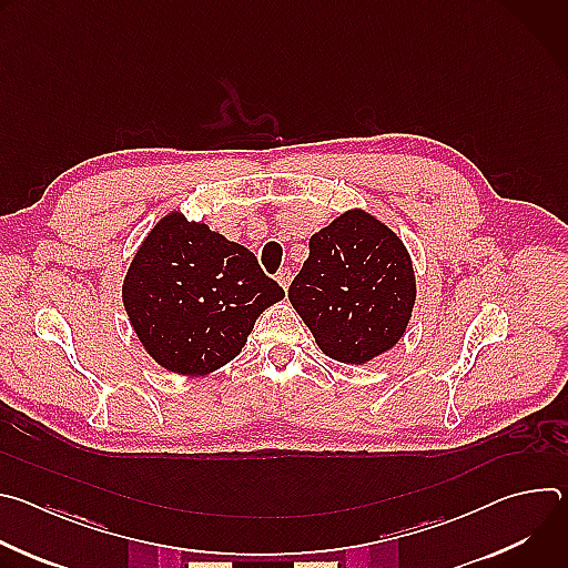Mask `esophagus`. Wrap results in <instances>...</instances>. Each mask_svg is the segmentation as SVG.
Listing matches in <instances>:
<instances>
[{
    "label": "esophagus",
    "mask_w": 568,
    "mask_h": 568,
    "mask_svg": "<svg viewBox=\"0 0 568 568\" xmlns=\"http://www.w3.org/2000/svg\"><path fill=\"white\" fill-rule=\"evenodd\" d=\"M276 281H278V283H281V287L287 292V287H290V283H292V272H290L287 267L278 270V274H276Z\"/></svg>",
    "instance_id": "obj_1"
}]
</instances>
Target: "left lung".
Here are the masks:
<instances>
[{
  "instance_id": "left-lung-1",
  "label": "left lung",
  "mask_w": 568,
  "mask_h": 568,
  "mask_svg": "<svg viewBox=\"0 0 568 568\" xmlns=\"http://www.w3.org/2000/svg\"><path fill=\"white\" fill-rule=\"evenodd\" d=\"M287 296L323 353L366 364L407 331L416 278L402 240L373 215L348 211L310 237Z\"/></svg>"
}]
</instances>
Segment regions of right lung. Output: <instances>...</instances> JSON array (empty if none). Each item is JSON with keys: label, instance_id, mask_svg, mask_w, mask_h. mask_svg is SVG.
<instances>
[{"label": "right lung", "instance_id": "right-lung-1", "mask_svg": "<svg viewBox=\"0 0 568 568\" xmlns=\"http://www.w3.org/2000/svg\"><path fill=\"white\" fill-rule=\"evenodd\" d=\"M283 296L247 247L182 213L156 222L123 281L136 337L156 364L180 375L231 362L263 310Z\"/></svg>", "mask_w": 568, "mask_h": 568}]
</instances>
